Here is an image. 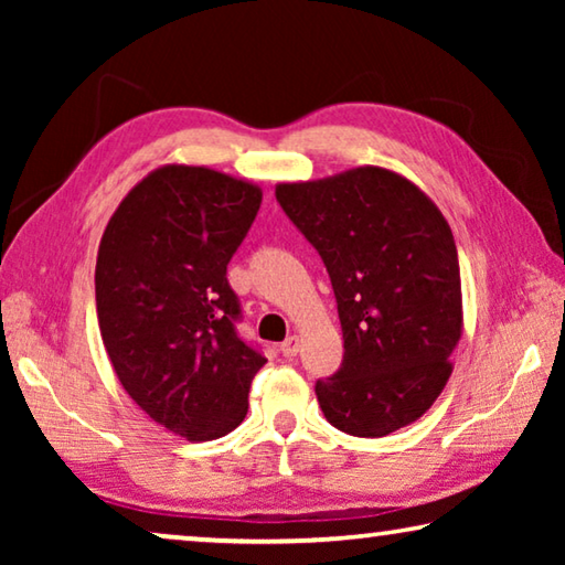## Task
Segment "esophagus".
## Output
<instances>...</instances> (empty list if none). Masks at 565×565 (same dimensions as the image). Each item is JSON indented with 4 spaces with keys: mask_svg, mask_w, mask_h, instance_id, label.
Here are the masks:
<instances>
[{
    "mask_svg": "<svg viewBox=\"0 0 565 565\" xmlns=\"http://www.w3.org/2000/svg\"><path fill=\"white\" fill-rule=\"evenodd\" d=\"M299 347H301L299 337H289V339H286V341L281 343V353H284L286 359H294L296 353H299Z\"/></svg>",
    "mask_w": 565,
    "mask_h": 565,
    "instance_id": "esophagus-1",
    "label": "esophagus"
}]
</instances>
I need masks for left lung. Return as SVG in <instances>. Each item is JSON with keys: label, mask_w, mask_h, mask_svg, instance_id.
I'll list each match as a JSON object with an SVG mask.
<instances>
[{"label": "left lung", "mask_w": 565, "mask_h": 565, "mask_svg": "<svg viewBox=\"0 0 565 565\" xmlns=\"http://www.w3.org/2000/svg\"><path fill=\"white\" fill-rule=\"evenodd\" d=\"M276 199L321 254L339 303L343 363L317 381L323 416L359 438L414 424L441 396L463 333L451 226L384 167L276 184Z\"/></svg>", "instance_id": "8db88e82"}]
</instances>
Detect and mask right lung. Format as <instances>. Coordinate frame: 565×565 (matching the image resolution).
<instances>
[{
    "label": "right lung",
    "mask_w": 565,
    "mask_h": 565,
    "mask_svg": "<svg viewBox=\"0 0 565 565\" xmlns=\"http://www.w3.org/2000/svg\"><path fill=\"white\" fill-rule=\"evenodd\" d=\"M262 189L224 171L164 164L121 199L102 234L94 289L114 374L149 418L186 441L242 424L266 359L236 337L226 264Z\"/></svg>",
    "instance_id": "add662e5"
}]
</instances>
